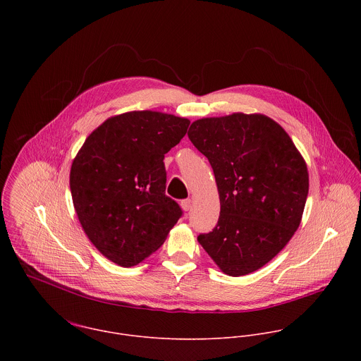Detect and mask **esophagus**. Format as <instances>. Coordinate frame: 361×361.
<instances>
[{"label": "esophagus", "mask_w": 361, "mask_h": 361, "mask_svg": "<svg viewBox=\"0 0 361 361\" xmlns=\"http://www.w3.org/2000/svg\"><path fill=\"white\" fill-rule=\"evenodd\" d=\"M180 206L185 209V211H189L192 208V200L190 199H185L180 202Z\"/></svg>", "instance_id": "1"}]
</instances>
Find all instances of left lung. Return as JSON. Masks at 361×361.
I'll use <instances>...</instances> for the list:
<instances>
[{
	"mask_svg": "<svg viewBox=\"0 0 361 361\" xmlns=\"http://www.w3.org/2000/svg\"><path fill=\"white\" fill-rule=\"evenodd\" d=\"M206 155L218 186V224L197 240L231 276L257 271L300 225L309 172L289 135L261 114L203 118L188 132Z\"/></svg>",
	"mask_w": 361,
	"mask_h": 361,
	"instance_id": "1",
	"label": "left lung"
}]
</instances>
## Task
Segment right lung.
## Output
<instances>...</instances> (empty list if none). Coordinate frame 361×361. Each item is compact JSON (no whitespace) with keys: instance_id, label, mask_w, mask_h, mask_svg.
Here are the masks:
<instances>
[{"instance_id":"obj_1","label":"right lung","mask_w":361,"mask_h":361,"mask_svg":"<svg viewBox=\"0 0 361 361\" xmlns=\"http://www.w3.org/2000/svg\"><path fill=\"white\" fill-rule=\"evenodd\" d=\"M190 121L157 111L108 118L75 157L69 185L80 225L104 257L133 267L164 243L182 216L165 195L164 157Z\"/></svg>"}]
</instances>
